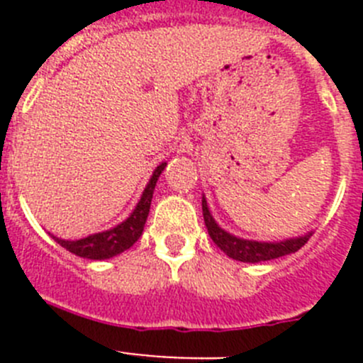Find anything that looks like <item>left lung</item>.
Wrapping results in <instances>:
<instances>
[{
    "label": "left lung",
    "mask_w": 363,
    "mask_h": 363,
    "mask_svg": "<svg viewBox=\"0 0 363 363\" xmlns=\"http://www.w3.org/2000/svg\"><path fill=\"white\" fill-rule=\"evenodd\" d=\"M201 209H203V220L205 227L209 230V236L221 251L225 252L229 258L238 259V262H245V264H258V262H267V259L280 258V256L291 255L296 252L300 247L307 243V240L313 236V230L306 233L303 236H296V238L281 240V242H258V240H245L240 236L227 233L225 229H221L216 223L209 211V205L205 196H201Z\"/></svg>",
    "instance_id": "1"
}]
</instances>
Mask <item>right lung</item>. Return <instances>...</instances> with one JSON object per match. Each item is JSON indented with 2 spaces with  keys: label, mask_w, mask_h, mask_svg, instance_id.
<instances>
[{
  "label": "right lung",
  "mask_w": 363,
  "mask_h": 363,
  "mask_svg": "<svg viewBox=\"0 0 363 363\" xmlns=\"http://www.w3.org/2000/svg\"><path fill=\"white\" fill-rule=\"evenodd\" d=\"M165 165L167 162H163L154 169L149 184L143 189L142 198H140V201L136 203L133 213L129 214V218H125L121 223L114 225L112 229L89 234V236L79 240H62L57 238V236H52V238L56 240L63 249H67V251L72 252V255L79 256V258L86 259H108L112 258V256H118L123 251H127V249H130V247L138 242V238L142 236L147 216H149L154 187H156V182H158L160 174L163 172Z\"/></svg>",
  "instance_id": "obj_1"
}]
</instances>
